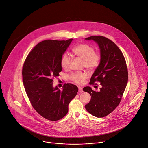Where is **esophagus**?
I'll list each match as a JSON object with an SVG mask.
<instances>
[{
  "instance_id": "obj_1",
  "label": "esophagus",
  "mask_w": 148,
  "mask_h": 148,
  "mask_svg": "<svg viewBox=\"0 0 148 148\" xmlns=\"http://www.w3.org/2000/svg\"><path fill=\"white\" fill-rule=\"evenodd\" d=\"M78 91H79L80 93H82V92L83 91V88H82L81 87H78Z\"/></svg>"
}]
</instances>
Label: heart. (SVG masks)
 <instances>
[{
	"instance_id": "obj_1",
	"label": "heart",
	"mask_w": 148,
	"mask_h": 148,
	"mask_svg": "<svg viewBox=\"0 0 148 148\" xmlns=\"http://www.w3.org/2000/svg\"><path fill=\"white\" fill-rule=\"evenodd\" d=\"M75 56L83 61V66L89 70H92L98 66L100 61V56L98 53L95 52L93 47L86 44H81L76 45L73 49ZM71 58L67 53L62 55L61 59V65L62 68L67 69L69 66ZM87 75L82 72H77L71 75V79L78 84L83 83Z\"/></svg>"
}]
</instances>
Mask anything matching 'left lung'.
I'll use <instances>...</instances> for the list:
<instances>
[{
  "label": "left lung",
  "instance_id": "left-lung-1",
  "mask_svg": "<svg viewBox=\"0 0 148 148\" xmlns=\"http://www.w3.org/2000/svg\"><path fill=\"white\" fill-rule=\"evenodd\" d=\"M85 40H93L98 45L100 61L91 76L90 84L99 81L101 88L99 92L88 86L83 88L91 95L90 102L84 107L91 115L103 117L111 113L121 101L128 83L127 67L122 52L110 39L95 36Z\"/></svg>",
  "mask_w": 148,
  "mask_h": 148
}]
</instances>
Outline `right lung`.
Masks as SVG:
<instances>
[{"mask_svg":"<svg viewBox=\"0 0 148 148\" xmlns=\"http://www.w3.org/2000/svg\"><path fill=\"white\" fill-rule=\"evenodd\" d=\"M73 40L40 42L29 53L23 67L24 88L33 108L51 121L67 114L69 104L78 91L77 86L70 83H65L62 90L53 85V77L62 71L61 57Z\"/></svg>","mask_w":148,"mask_h":148,"instance_id":"obj_1","label":"right lung"}]
</instances>
